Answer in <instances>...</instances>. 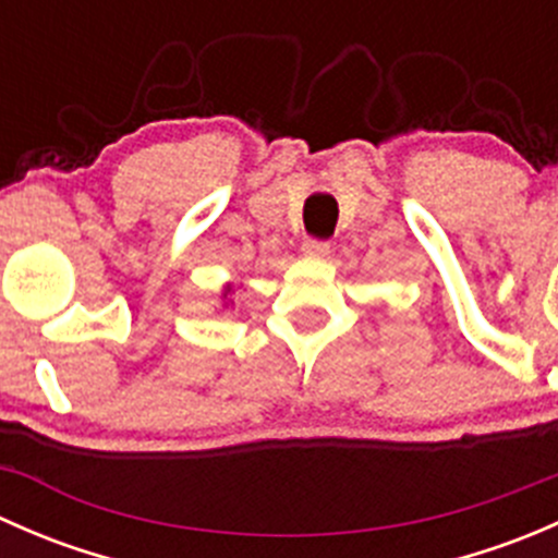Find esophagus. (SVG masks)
Here are the masks:
<instances>
[{
	"mask_svg": "<svg viewBox=\"0 0 558 558\" xmlns=\"http://www.w3.org/2000/svg\"><path fill=\"white\" fill-rule=\"evenodd\" d=\"M302 253L307 258H326L329 256V243H324V240H305L302 243Z\"/></svg>",
	"mask_w": 558,
	"mask_h": 558,
	"instance_id": "34e87169",
	"label": "esophagus"
}]
</instances>
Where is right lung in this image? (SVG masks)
Segmentation results:
<instances>
[{
	"mask_svg": "<svg viewBox=\"0 0 558 558\" xmlns=\"http://www.w3.org/2000/svg\"><path fill=\"white\" fill-rule=\"evenodd\" d=\"M240 289V283H227L223 286V291H221V305L223 307H232L234 305V300H232V294L234 291Z\"/></svg>",
	"mask_w": 558,
	"mask_h": 558,
	"instance_id": "obj_1",
	"label": "right lung"
}]
</instances>
